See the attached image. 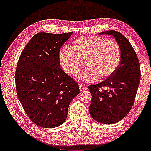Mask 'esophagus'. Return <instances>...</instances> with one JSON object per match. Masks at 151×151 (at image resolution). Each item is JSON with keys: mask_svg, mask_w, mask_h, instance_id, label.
I'll return each mask as SVG.
<instances>
[{"mask_svg": "<svg viewBox=\"0 0 151 151\" xmlns=\"http://www.w3.org/2000/svg\"><path fill=\"white\" fill-rule=\"evenodd\" d=\"M79 88L81 91H86V90H88V87L83 84H79Z\"/></svg>", "mask_w": 151, "mask_h": 151, "instance_id": "1", "label": "esophagus"}]
</instances>
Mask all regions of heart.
I'll return each mask as SVG.
<instances>
[{
    "label": "heart",
    "instance_id": "obj_1",
    "mask_svg": "<svg viewBox=\"0 0 151 151\" xmlns=\"http://www.w3.org/2000/svg\"><path fill=\"white\" fill-rule=\"evenodd\" d=\"M59 62L69 75H76L84 62L88 68L78 75L84 82H93L101 76L106 79L116 72L121 60V49L115 40L100 36H85L73 43V48L64 45L60 49Z\"/></svg>",
    "mask_w": 151,
    "mask_h": 151
}]
</instances>
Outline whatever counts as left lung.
I'll use <instances>...</instances> for the list:
<instances>
[{"mask_svg": "<svg viewBox=\"0 0 151 151\" xmlns=\"http://www.w3.org/2000/svg\"><path fill=\"white\" fill-rule=\"evenodd\" d=\"M100 34L114 37L121 49V62L112 76L88 89L92 95L90 114L95 121L113 124L126 117L133 106L140 80V68L136 53L128 40L116 30Z\"/></svg>", "mask_w": 151, "mask_h": 151, "instance_id": "8db88e82", "label": "left lung"}]
</instances>
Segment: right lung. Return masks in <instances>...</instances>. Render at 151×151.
Instances as JSON below:
<instances>
[{
	"instance_id": "add662e5",
	"label": "right lung",
	"mask_w": 151,
	"mask_h": 151,
	"mask_svg": "<svg viewBox=\"0 0 151 151\" xmlns=\"http://www.w3.org/2000/svg\"><path fill=\"white\" fill-rule=\"evenodd\" d=\"M38 33L27 44L17 63L16 92L28 118L37 126L58 127L65 122L78 84L60 68V48L72 35Z\"/></svg>"
}]
</instances>
